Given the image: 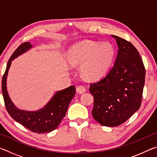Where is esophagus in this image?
<instances>
[{
    "label": "esophagus",
    "mask_w": 157,
    "mask_h": 157,
    "mask_svg": "<svg viewBox=\"0 0 157 157\" xmlns=\"http://www.w3.org/2000/svg\"><path fill=\"white\" fill-rule=\"evenodd\" d=\"M76 91L78 93V94H82L86 91V89H85V87L83 86H78L76 88Z\"/></svg>",
    "instance_id": "esophagus-1"
}]
</instances>
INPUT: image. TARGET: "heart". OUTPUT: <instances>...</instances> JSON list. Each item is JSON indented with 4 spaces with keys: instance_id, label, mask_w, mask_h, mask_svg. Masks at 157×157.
<instances>
[{
    "instance_id": "b5f03b06",
    "label": "heart",
    "mask_w": 157,
    "mask_h": 157,
    "mask_svg": "<svg viewBox=\"0 0 157 157\" xmlns=\"http://www.w3.org/2000/svg\"><path fill=\"white\" fill-rule=\"evenodd\" d=\"M115 57V49L109 42L84 41L73 46L68 52V60L72 66H80L84 77L95 79L106 73Z\"/></svg>"
}]
</instances>
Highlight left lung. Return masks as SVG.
<instances>
[{
  "mask_svg": "<svg viewBox=\"0 0 157 157\" xmlns=\"http://www.w3.org/2000/svg\"><path fill=\"white\" fill-rule=\"evenodd\" d=\"M118 47L113 68L104 78L90 84L94 95V118L100 124L116 127L139 110L145 70L139 52L130 42L115 35Z\"/></svg>",
  "mask_w": 157,
  "mask_h": 157,
  "instance_id": "1",
  "label": "left lung"
}]
</instances>
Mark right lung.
Masks as SVG:
<instances>
[{
  "label": "right lung",
  "mask_w": 157,
  "mask_h": 157,
  "mask_svg": "<svg viewBox=\"0 0 157 157\" xmlns=\"http://www.w3.org/2000/svg\"><path fill=\"white\" fill-rule=\"evenodd\" d=\"M32 48L30 42H25L18 47L10 58L2 79V92L5 107L14 120L33 132L44 134L57 128L75 94V87L71 86L57 91L43 108L37 111L22 110L16 107L7 90V74L12 61Z\"/></svg>",
  "instance_id": "obj_1"
}]
</instances>
